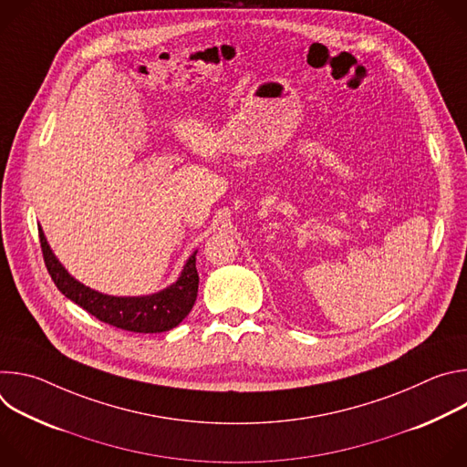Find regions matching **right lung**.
I'll list each match as a JSON object with an SVG mask.
<instances>
[{
  "instance_id": "obj_1",
  "label": "right lung",
  "mask_w": 467,
  "mask_h": 467,
  "mask_svg": "<svg viewBox=\"0 0 467 467\" xmlns=\"http://www.w3.org/2000/svg\"><path fill=\"white\" fill-rule=\"evenodd\" d=\"M38 236L46 268L55 286L103 323L130 332H164L177 327L195 303L199 286L195 268L197 251H193V254L188 258L179 281L170 288L144 297H114L99 294L76 281L51 253L40 227Z\"/></svg>"
}]
</instances>
